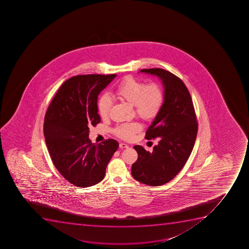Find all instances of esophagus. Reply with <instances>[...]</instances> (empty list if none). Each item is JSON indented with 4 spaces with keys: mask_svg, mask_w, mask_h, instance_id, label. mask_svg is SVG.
I'll use <instances>...</instances> for the list:
<instances>
[{
    "mask_svg": "<svg viewBox=\"0 0 249 249\" xmlns=\"http://www.w3.org/2000/svg\"><path fill=\"white\" fill-rule=\"evenodd\" d=\"M119 148H128L129 146L127 145V144H126V143H119Z\"/></svg>",
    "mask_w": 249,
    "mask_h": 249,
    "instance_id": "34e87169",
    "label": "esophagus"
}]
</instances>
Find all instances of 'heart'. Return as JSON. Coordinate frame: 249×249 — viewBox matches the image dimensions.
Returning a JSON list of instances; mask_svg holds the SVG:
<instances>
[{
    "label": "heart",
    "mask_w": 249,
    "mask_h": 249,
    "mask_svg": "<svg viewBox=\"0 0 249 249\" xmlns=\"http://www.w3.org/2000/svg\"><path fill=\"white\" fill-rule=\"evenodd\" d=\"M113 96L133 105L137 115L144 120H152L158 115L164 102V93L158 84L144 85L133 77H126L113 92ZM112 101L107 95L98 101V113L101 118H107ZM142 126L137 122L122 123L115 128V134L124 140H131Z\"/></svg>",
    "instance_id": "obj_1"
}]
</instances>
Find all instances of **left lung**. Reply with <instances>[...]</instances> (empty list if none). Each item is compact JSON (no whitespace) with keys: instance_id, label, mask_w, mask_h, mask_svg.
<instances>
[{"instance_id":"obj_1","label":"left lung","mask_w":249,"mask_h":249,"mask_svg":"<svg viewBox=\"0 0 249 249\" xmlns=\"http://www.w3.org/2000/svg\"><path fill=\"white\" fill-rule=\"evenodd\" d=\"M141 72L161 80L164 102L145 136L147 140L158 137L160 141L152 153L134 146L139 157L131 175L139 182L155 187L170 182L184 166L194 147L198 124L189 91L178 77L160 68Z\"/></svg>"}]
</instances>
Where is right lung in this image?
<instances>
[{
  "label": "right lung",
  "instance_id": "right-lung-1",
  "mask_svg": "<svg viewBox=\"0 0 249 249\" xmlns=\"http://www.w3.org/2000/svg\"><path fill=\"white\" fill-rule=\"evenodd\" d=\"M116 76L84 74L67 79L45 113L44 135L53 163L76 187H90L101 182L118 148L115 140L96 144L89 138V126L101 122L99 94Z\"/></svg>",
  "mask_w": 249,
  "mask_h": 249
}]
</instances>
